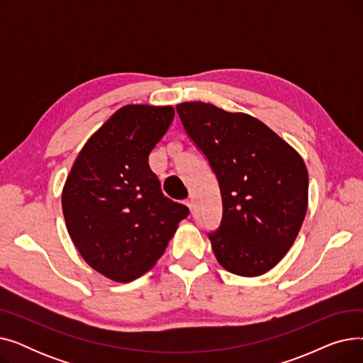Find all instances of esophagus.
Returning <instances> with one entry per match:
<instances>
[{"label":"esophagus","mask_w":363,"mask_h":363,"mask_svg":"<svg viewBox=\"0 0 363 363\" xmlns=\"http://www.w3.org/2000/svg\"><path fill=\"white\" fill-rule=\"evenodd\" d=\"M185 204L188 206L189 211H193V200H186V201H185Z\"/></svg>","instance_id":"1"}]
</instances>
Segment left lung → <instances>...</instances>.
Wrapping results in <instances>:
<instances>
[{
  "mask_svg": "<svg viewBox=\"0 0 363 363\" xmlns=\"http://www.w3.org/2000/svg\"><path fill=\"white\" fill-rule=\"evenodd\" d=\"M177 110L219 181L222 222L208 234L216 260L240 277L266 274L289 253L306 216V164L250 114L203 101L179 103Z\"/></svg>",
  "mask_w": 363,
  "mask_h": 363,
  "instance_id": "left-lung-1",
  "label": "left lung"
}]
</instances>
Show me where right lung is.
<instances>
[{
    "instance_id": "obj_1",
    "label": "right lung",
    "mask_w": 363,
    "mask_h": 363,
    "mask_svg": "<svg viewBox=\"0 0 363 363\" xmlns=\"http://www.w3.org/2000/svg\"><path fill=\"white\" fill-rule=\"evenodd\" d=\"M174 116L172 106L121 107L89 137L66 178L67 233L82 259L111 281L148 272L189 213L163 196L148 166Z\"/></svg>"
}]
</instances>
